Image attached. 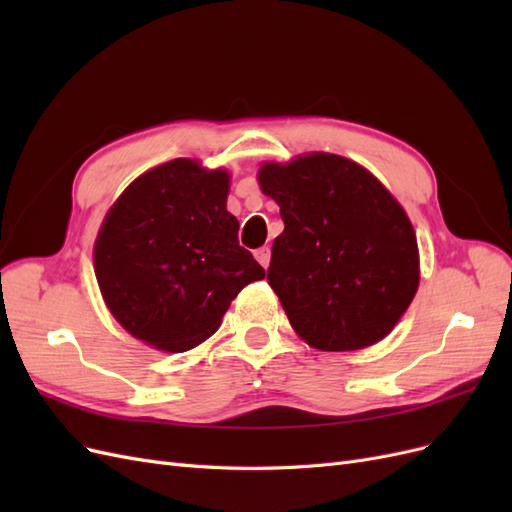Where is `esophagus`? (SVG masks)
I'll list each match as a JSON object with an SVG mask.
<instances>
[{
  "instance_id": "esophagus-1",
  "label": "esophagus",
  "mask_w": 512,
  "mask_h": 512,
  "mask_svg": "<svg viewBox=\"0 0 512 512\" xmlns=\"http://www.w3.org/2000/svg\"><path fill=\"white\" fill-rule=\"evenodd\" d=\"M254 256L260 262V267H265V269L269 267V262H271V250H269V247H260V250L254 252Z\"/></svg>"
}]
</instances>
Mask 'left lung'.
<instances>
[{"label":"left lung","instance_id":"left-lung-1","mask_svg":"<svg viewBox=\"0 0 512 512\" xmlns=\"http://www.w3.org/2000/svg\"><path fill=\"white\" fill-rule=\"evenodd\" d=\"M258 183L284 220L267 280L297 335L324 352L389 335L421 280L414 228L393 194L367 168L322 151L262 164Z\"/></svg>","mask_w":512,"mask_h":512}]
</instances>
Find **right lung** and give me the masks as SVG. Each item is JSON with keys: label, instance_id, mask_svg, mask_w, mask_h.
<instances>
[{"label": "right lung", "instance_id": "obj_1", "mask_svg": "<svg viewBox=\"0 0 512 512\" xmlns=\"http://www.w3.org/2000/svg\"><path fill=\"white\" fill-rule=\"evenodd\" d=\"M230 175L173 160L134 179L108 209L94 271L115 320L141 342L185 352L220 329L230 301L265 277L226 211Z\"/></svg>", "mask_w": 512, "mask_h": 512}]
</instances>
